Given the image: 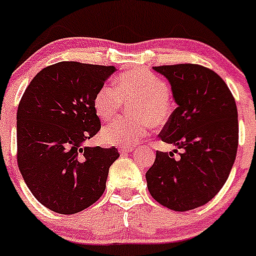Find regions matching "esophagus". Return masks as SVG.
<instances>
[{"instance_id": "34e87169", "label": "esophagus", "mask_w": 256, "mask_h": 256, "mask_svg": "<svg viewBox=\"0 0 256 256\" xmlns=\"http://www.w3.org/2000/svg\"><path fill=\"white\" fill-rule=\"evenodd\" d=\"M133 150H134L133 148H130V146H118V151H120V154L129 152V151H133Z\"/></svg>"}]
</instances>
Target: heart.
<instances>
[{"label": "heart", "mask_w": 256, "mask_h": 256, "mask_svg": "<svg viewBox=\"0 0 256 256\" xmlns=\"http://www.w3.org/2000/svg\"><path fill=\"white\" fill-rule=\"evenodd\" d=\"M116 90L104 85L96 92L92 100L95 114L101 120L120 117L123 104L132 106L133 120H120L111 123L101 132L107 144L130 146L142 142L151 127H162L172 116L173 105L170 88L164 80L144 70H124L116 80Z\"/></svg>", "instance_id": "obj_1"}]
</instances>
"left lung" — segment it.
<instances>
[{
    "mask_svg": "<svg viewBox=\"0 0 256 256\" xmlns=\"http://www.w3.org/2000/svg\"><path fill=\"white\" fill-rule=\"evenodd\" d=\"M178 107L158 138L182 149L156 152L148 170L149 193L161 205L188 211L205 205L226 183L238 148L234 98L218 74L193 63L158 66Z\"/></svg>",
    "mask_w": 256,
    "mask_h": 256,
    "instance_id": "1",
    "label": "left lung"
}]
</instances>
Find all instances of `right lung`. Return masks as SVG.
Listing matches in <instances>:
<instances>
[{
  "label": "right lung",
  "mask_w": 256,
  "mask_h": 256,
  "mask_svg": "<svg viewBox=\"0 0 256 256\" xmlns=\"http://www.w3.org/2000/svg\"><path fill=\"white\" fill-rule=\"evenodd\" d=\"M114 66L58 62L32 78L17 110V162L29 190L54 212L72 215L98 202L114 146L83 148L101 128L92 100Z\"/></svg>",
  "instance_id": "right-lung-1"
}]
</instances>
